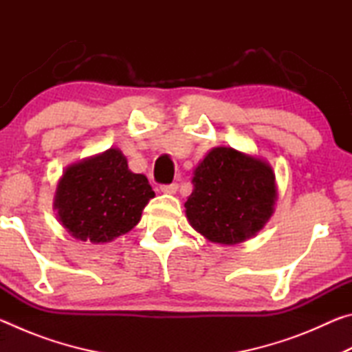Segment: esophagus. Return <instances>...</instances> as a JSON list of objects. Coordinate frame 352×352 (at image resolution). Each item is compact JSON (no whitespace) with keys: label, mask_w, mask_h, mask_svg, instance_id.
Here are the masks:
<instances>
[{"label":"esophagus","mask_w":352,"mask_h":352,"mask_svg":"<svg viewBox=\"0 0 352 352\" xmlns=\"http://www.w3.org/2000/svg\"><path fill=\"white\" fill-rule=\"evenodd\" d=\"M162 192H164V194H175L177 190H178V184L177 183H170V184H163L162 188Z\"/></svg>","instance_id":"esophagus-1"}]
</instances>
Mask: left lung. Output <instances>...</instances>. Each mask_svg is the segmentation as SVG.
<instances>
[{
  "label": "left lung",
  "mask_w": 352,
  "mask_h": 352,
  "mask_svg": "<svg viewBox=\"0 0 352 352\" xmlns=\"http://www.w3.org/2000/svg\"><path fill=\"white\" fill-rule=\"evenodd\" d=\"M184 204L190 226L208 241L234 245L264 228L276 201L272 166L233 147H214L194 170Z\"/></svg>",
  "instance_id": "obj_1"
}]
</instances>
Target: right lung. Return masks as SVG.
<instances>
[{
    "label": "right lung",
    "instance_id": "right-lung-1",
    "mask_svg": "<svg viewBox=\"0 0 352 352\" xmlns=\"http://www.w3.org/2000/svg\"><path fill=\"white\" fill-rule=\"evenodd\" d=\"M153 195L146 175L133 174L122 152L109 148L67 168L54 208L71 236L104 243L129 233Z\"/></svg>",
    "mask_w": 352,
    "mask_h": 352
}]
</instances>
